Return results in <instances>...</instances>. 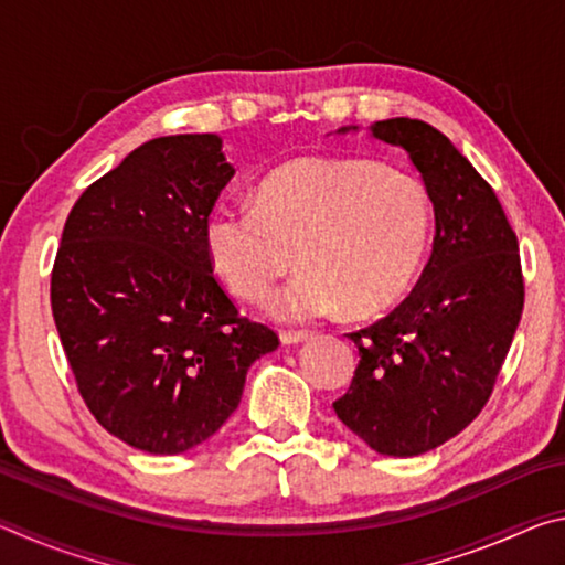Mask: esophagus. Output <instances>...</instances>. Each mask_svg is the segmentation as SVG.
Segmentation results:
<instances>
[{
    "label": "esophagus",
    "instance_id": "34e87169",
    "mask_svg": "<svg viewBox=\"0 0 565 565\" xmlns=\"http://www.w3.org/2000/svg\"><path fill=\"white\" fill-rule=\"evenodd\" d=\"M309 337H311V331H289V329L281 331V341L284 343H301V341H306Z\"/></svg>",
    "mask_w": 565,
    "mask_h": 565
}]
</instances>
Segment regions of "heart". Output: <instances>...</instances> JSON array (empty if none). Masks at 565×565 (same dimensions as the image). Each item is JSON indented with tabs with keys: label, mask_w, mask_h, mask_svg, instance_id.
Instances as JSON below:
<instances>
[{
	"label": "heart",
	"mask_w": 565,
	"mask_h": 565,
	"mask_svg": "<svg viewBox=\"0 0 565 565\" xmlns=\"http://www.w3.org/2000/svg\"><path fill=\"white\" fill-rule=\"evenodd\" d=\"M428 186L371 159L301 157L266 174L256 202L228 199L204 224L209 264L226 289L259 301L296 264L303 271L276 291L279 319L341 311L376 317L404 299L434 244Z\"/></svg>",
	"instance_id": "b5f03b06"
}]
</instances>
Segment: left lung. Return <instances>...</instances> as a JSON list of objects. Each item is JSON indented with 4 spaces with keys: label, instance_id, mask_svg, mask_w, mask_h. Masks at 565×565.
<instances>
[{
    "label": "left lung",
    "instance_id": "left-lung-1",
    "mask_svg": "<svg viewBox=\"0 0 565 565\" xmlns=\"http://www.w3.org/2000/svg\"><path fill=\"white\" fill-rule=\"evenodd\" d=\"M371 137L401 147L431 191V259L388 317L351 331L359 366L333 411L386 456H418L481 414L523 313L519 238L503 206L431 124L386 119Z\"/></svg>",
    "mask_w": 565,
    "mask_h": 565
}]
</instances>
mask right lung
<instances>
[{"instance_id": "1", "label": "right lung", "mask_w": 565, "mask_h": 565, "mask_svg": "<svg viewBox=\"0 0 565 565\" xmlns=\"http://www.w3.org/2000/svg\"><path fill=\"white\" fill-rule=\"evenodd\" d=\"M234 167L216 134L151 139L94 181L66 216L52 313L76 391L99 426L147 454L214 436L246 371L279 347L238 313L204 248Z\"/></svg>"}]
</instances>
